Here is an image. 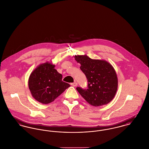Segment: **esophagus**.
I'll use <instances>...</instances> for the list:
<instances>
[{"label": "esophagus", "mask_w": 149, "mask_h": 149, "mask_svg": "<svg viewBox=\"0 0 149 149\" xmlns=\"http://www.w3.org/2000/svg\"><path fill=\"white\" fill-rule=\"evenodd\" d=\"M70 85H71L72 86H73L75 87V86H76L77 85V82H73V83L70 84Z\"/></svg>", "instance_id": "esophagus-1"}]
</instances>
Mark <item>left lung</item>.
Wrapping results in <instances>:
<instances>
[{
  "label": "left lung",
  "instance_id": "8db88e82",
  "mask_svg": "<svg viewBox=\"0 0 149 149\" xmlns=\"http://www.w3.org/2000/svg\"><path fill=\"white\" fill-rule=\"evenodd\" d=\"M80 69L88 79V88H76L80 95L94 107L109 103L114 98L118 86L117 74L111 64L103 60L92 59L87 55H75Z\"/></svg>",
  "mask_w": 149,
  "mask_h": 149
}]
</instances>
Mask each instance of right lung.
I'll list each match as a JSON object with an SVG mask.
<instances>
[{
  "instance_id": "1",
  "label": "right lung",
  "mask_w": 149,
  "mask_h": 149,
  "mask_svg": "<svg viewBox=\"0 0 149 149\" xmlns=\"http://www.w3.org/2000/svg\"><path fill=\"white\" fill-rule=\"evenodd\" d=\"M55 65L46 62L40 64L30 74L28 85L33 97L43 104L53 102L70 86L62 81L61 74Z\"/></svg>"
}]
</instances>
